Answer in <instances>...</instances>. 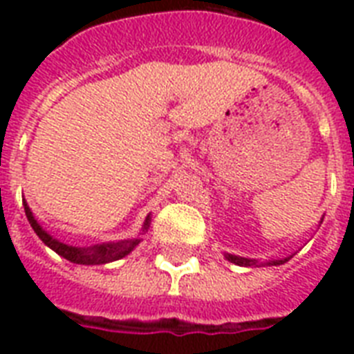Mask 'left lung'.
<instances>
[{
  "label": "left lung",
  "instance_id": "8db88e82",
  "mask_svg": "<svg viewBox=\"0 0 354 354\" xmlns=\"http://www.w3.org/2000/svg\"><path fill=\"white\" fill-rule=\"evenodd\" d=\"M224 257L230 261V263L233 264H239V266H261V264H272V266H279V264H285L288 259L292 257V255H288V257L285 259H274V261H264V263H261V261H257V259H248V257H239V255H232V253H224Z\"/></svg>",
  "mask_w": 354,
  "mask_h": 354
}]
</instances>
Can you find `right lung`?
<instances>
[{
    "label": "right lung",
    "instance_id": "obj_1",
    "mask_svg": "<svg viewBox=\"0 0 354 354\" xmlns=\"http://www.w3.org/2000/svg\"><path fill=\"white\" fill-rule=\"evenodd\" d=\"M25 215H27V221H29L30 227L35 230V233L41 239V242L49 246L53 252H57L60 257L68 259L75 264H106L113 263V261H119V259L127 257L128 253L132 252L133 248L138 246L141 242V236L138 239H127V241H118V242H102V244H93V246L88 248H79V246H69V244H64L58 239L51 236L49 233L44 230V227L36 222L32 211L29 209L27 202H24ZM150 227V215L145 218L143 227H141V235L145 232H149Z\"/></svg>",
    "mask_w": 354,
    "mask_h": 354
}]
</instances>
